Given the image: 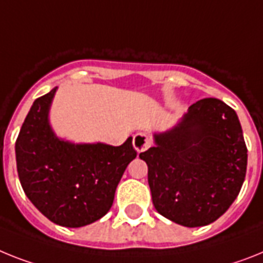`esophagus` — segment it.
Returning a JSON list of instances; mask_svg holds the SVG:
<instances>
[{"label":"esophagus","mask_w":263,"mask_h":263,"mask_svg":"<svg viewBox=\"0 0 263 263\" xmlns=\"http://www.w3.org/2000/svg\"><path fill=\"white\" fill-rule=\"evenodd\" d=\"M152 145V138L144 132H139L134 136V147L138 152H143L148 149Z\"/></svg>","instance_id":"esophagus-1"}]
</instances>
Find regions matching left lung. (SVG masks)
<instances>
[{
  "label": "left lung",
  "mask_w": 263,
  "mask_h": 263,
  "mask_svg": "<svg viewBox=\"0 0 263 263\" xmlns=\"http://www.w3.org/2000/svg\"><path fill=\"white\" fill-rule=\"evenodd\" d=\"M139 158L148 165L156 211L186 227L213 223L233 204L246 176L248 148L233 108L202 99L174 128L155 134Z\"/></svg>",
  "instance_id": "left-lung-1"
}]
</instances>
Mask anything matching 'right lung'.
Here are the masks:
<instances>
[{
    "label": "right lung",
    "instance_id": "add662e5",
    "mask_svg": "<svg viewBox=\"0 0 263 263\" xmlns=\"http://www.w3.org/2000/svg\"><path fill=\"white\" fill-rule=\"evenodd\" d=\"M57 88L36 99L15 140L24 193L53 223L81 227L109 211L127 165L136 158L132 138L119 147L74 144L59 139L49 124Z\"/></svg>",
    "mask_w": 263,
    "mask_h": 263
}]
</instances>
